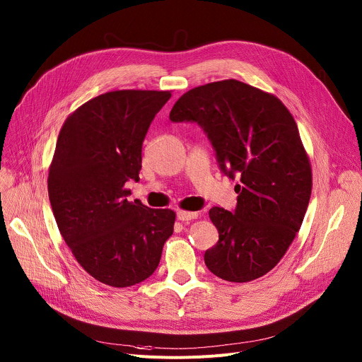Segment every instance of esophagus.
<instances>
[{"label": "esophagus", "mask_w": 362, "mask_h": 362, "mask_svg": "<svg viewBox=\"0 0 362 362\" xmlns=\"http://www.w3.org/2000/svg\"><path fill=\"white\" fill-rule=\"evenodd\" d=\"M176 216H177V220H180V221H189V220H194V218H197V217H198V213H192V211H182V210H179Z\"/></svg>", "instance_id": "34e87169"}]
</instances>
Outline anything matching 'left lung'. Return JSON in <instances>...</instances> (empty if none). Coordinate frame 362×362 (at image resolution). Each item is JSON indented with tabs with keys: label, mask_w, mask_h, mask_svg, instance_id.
Segmentation results:
<instances>
[{
	"label": "left lung",
	"mask_w": 362,
	"mask_h": 362,
	"mask_svg": "<svg viewBox=\"0 0 362 362\" xmlns=\"http://www.w3.org/2000/svg\"><path fill=\"white\" fill-rule=\"evenodd\" d=\"M170 120L197 123L221 173L239 180L235 210H210L218 242L205 251L208 270L235 283L267 274L299 232L311 197V165L292 114L274 95L229 79L187 90Z\"/></svg>",
	"instance_id": "obj_1"
}]
</instances>
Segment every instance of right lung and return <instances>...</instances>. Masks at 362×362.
<instances>
[{
    "label": "right lung",
    "mask_w": 362,
    "mask_h": 362,
    "mask_svg": "<svg viewBox=\"0 0 362 362\" xmlns=\"http://www.w3.org/2000/svg\"><path fill=\"white\" fill-rule=\"evenodd\" d=\"M168 90H114L76 110L57 139L48 195L59 230L93 279L127 288L158 267L176 214L129 202L142 142Z\"/></svg>",
    "instance_id": "1"
}]
</instances>
